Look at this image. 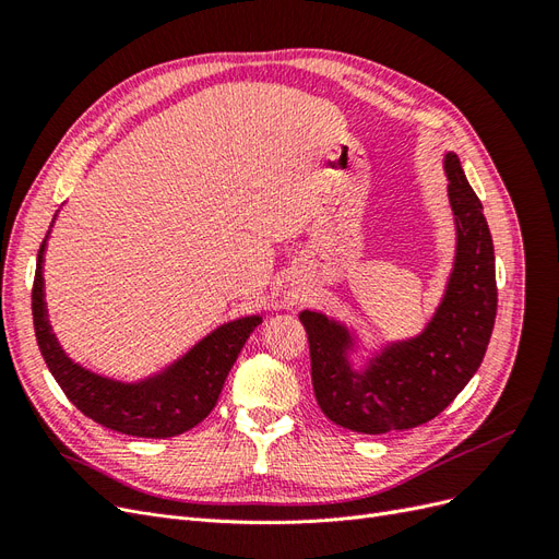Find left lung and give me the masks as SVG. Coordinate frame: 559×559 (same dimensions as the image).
Returning a JSON list of instances; mask_svg holds the SVG:
<instances>
[{"instance_id": "1", "label": "left lung", "mask_w": 559, "mask_h": 559, "mask_svg": "<svg viewBox=\"0 0 559 559\" xmlns=\"http://www.w3.org/2000/svg\"><path fill=\"white\" fill-rule=\"evenodd\" d=\"M443 173L454 257L443 296L417 335L370 349L364 333L343 319L319 310L298 314L308 331L319 408L345 429L378 436L425 425L483 364L497 317L495 245L454 151H445Z\"/></svg>"}]
</instances>
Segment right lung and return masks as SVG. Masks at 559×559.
<instances>
[{"label": "right lung", "instance_id": "right-lung-1", "mask_svg": "<svg viewBox=\"0 0 559 559\" xmlns=\"http://www.w3.org/2000/svg\"><path fill=\"white\" fill-rule=\"evenodd\" d=\"M58 216V212H56ZM50 222V228L56 224ZM50 228L37 257L32 317L44 361L62 392L97 425L140 438H173L205 419L222 394L230 368L263 314H247L216 326L177 361L140 380H118L74 361L50 326L44 292V257Z\"/></svg>", "mask_w": 559, "mask_h": 559}]
</instances>
